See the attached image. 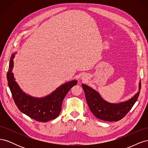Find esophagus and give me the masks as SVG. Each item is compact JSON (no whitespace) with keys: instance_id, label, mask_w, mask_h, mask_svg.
<instances>
[{"instance_id":"34e87169","label":"esophagus","mask_w":148,"mask_h":148,"mask_svg":"<svg viewBox=\"0 0 148 148\" xmlns=\"http://www.w3.org/2000/svg\"><path fill=\"white\" fill-rule=\"evenodd\" d=\"M82 79H83V78H84V77H83H83H82Z\"/></svg>"}]
</instances>
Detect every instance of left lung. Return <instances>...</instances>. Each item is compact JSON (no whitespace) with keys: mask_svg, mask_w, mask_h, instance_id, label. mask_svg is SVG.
I'll return each instance as SVG.
<instances>
[{"mask_svg":"<svg viewBox=\"0 0 148 148\" xmlns=\"http://www.w3.org/2000/svg\"><path fill=\"white\" fill-rule=\"evenodd\" d=\"M87 104L91 112L96 117L107 122H117L123 119L137 101L141 89V81L139 83V90L135 95L128 101L119 103L107 102L91 87L82 84Z\"/></svg>","mask_w":148,"mask_h":148,"instance_id":"left-lung-1","label":"left lung"}]
</instances>
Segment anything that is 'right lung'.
<instances>
[{
	"label": "right lung",
	"mask_w": 148,
	"mask_h": 148,
	"mask_svg": "<svg viewBox=\"0 0 148 148\" xmlns=\"http://www.w3.org/2000/svg\"><path fill=\"white\" fill-rule=\"evenodd\" d=\"M15 54V53H13L10 57L7 77L8 85L17 107L22 113L38 122H46L55 119L60 112L64 97L70 89L77 84L78 81L72 80L62 84L50 95L44 97L31 96L23 92L15 81L12 72Z\"/></svg>",
	"instance_id": "right-lung-1"
}]
</instances>
